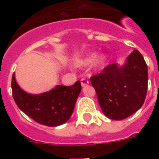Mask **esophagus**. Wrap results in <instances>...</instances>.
Returning <instances> with one entry per match:
<instances>
[{"mask_svg":"<svg viewBox=\"0 0 159 159\" xmlns=\"http://www.w3.org/2000/svg\"><path fill=\"white\" fill-rule=\"evenodd\" d=\"M81 84H82V87H85V86H87V85L89 84V81L88 80H86L85 78H82L81 80Z\"/></svg>","mask_w":159,"mask_h":159,"instance_id":"esophagus-1","label":"esophagus"}]
</instances>
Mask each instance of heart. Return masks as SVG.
Returning a JSON list of instances; mask_svg holds the SVG:
<instances>
[{"instance_id": "heart-1", "label": "heart", "mask_w": 159, "mask_h": 159, "mask_svg": "<svg viewBox=\"0 0 159 159\" xmlns=\"http://www.w3.org/2000/svg\"><path fill=\"white\" fill-rule=\"evenodd\" d=\"M95 57H96V55L94 53H92V54L88 55L86 58H85L82 62V66H87V65L91 64L92 62H93V60L95 59ZM106 62V56L105 54H100L98 57L95 59L94 61V65L97 67H102V65L105 64V62Z\"/></svg>"}]
</instances>
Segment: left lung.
<instances>
[{
	"mask_svg": "<svg viewBox=\"0 0 159 159\" xmlns=\"http://www.w3.org/2000/svg\"><path fill=\"white\" fill-rule=\"evenodd\" d=\"M148 67L138 50L129 55L125 64H109L99 74L91 77L102 112L120 120L143 106L148 89Z\"/></svg>",
	"mask_w": 159,
	"mask_h": 159,
	"instance_id": "left-lung-1",
	"label": "left lung"
}]
</instances>
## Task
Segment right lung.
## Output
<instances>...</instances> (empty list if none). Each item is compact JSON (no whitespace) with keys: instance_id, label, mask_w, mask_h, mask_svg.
Listing matches in <instances>:
<instances>
[{"instance_id":"right-lung-1","label":"right lung","mask_w":159,"mask_h":159,"mask_svg":"<svg viewBox=\"0 0 159 159\" xmlns=\"http://www.w3.org/2000/svg\"><path fill=\"white\" fill-rule=\"evenodd\" d=\"M11 88L14 100L21 111L37 123L53 127L69 120L82 86L77 81L70 87L57 85L48 92L29 94L19 87L14 73Z\"/></svg>"}]
</instances>
